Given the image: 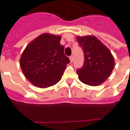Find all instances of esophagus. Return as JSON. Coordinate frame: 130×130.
Returning a JSON list of instances; mask_svg holds the SVG:
<instances>
[{
    "instance_id": "1",
    "label": "esophagus",
    "mask_w": 130,
    "mask_h": 130,
    "mask_svg": "<svg viewBox=\"0 0 130 130\" xmlns=\"http://www.w3.org/2000/svg\"><path fill=\"white\" fill-rule=\"evenodd\" d=\"M70 62H72L73 61V56H71L70 57Z\"/></svg>"
}]
</instances>
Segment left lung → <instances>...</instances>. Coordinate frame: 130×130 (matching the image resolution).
Listing matches in <instances>:
<instances>
[{
	"label": "left lung",
	"instance_id": "obj_1",
	"mask_svg": "<svg viewBox=\"0 0 130 130\" xmlns=\"http://www.w3.org/2000/svg\"><path fill=\"white\" fill-rule=\"evenodd\" d=\"M76 39L83 48L85 59L84 66L76 71L79 79L88 86L102 84L109 78L115 67L111 52L93 35L77 36Z\"/></svg>",
	"mask_w": 130,
	"mask_h": 130
}]
</instances>
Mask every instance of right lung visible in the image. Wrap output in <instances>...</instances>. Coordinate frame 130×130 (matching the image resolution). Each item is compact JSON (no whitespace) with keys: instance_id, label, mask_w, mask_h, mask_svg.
Here are the masks:
<instances>
[{"instance_id":"obj_1","label":"right lung","mask_w":130,"mask_h":130,"mask_svg":"<svg viewBox=\"0 0 130 130\" xmlns=\"http://www.w3.org/2000/svg\"><path fill=\"white\" fill-rule=\"evenodd\" d=\"M60 35L43 33L26 46L20 58L22 72L32 85L41 88L56 84L70 60L60 44Z\"/></svg>"}]
</instances>
